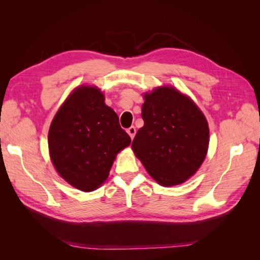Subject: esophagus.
<instances>
[{"label":"esophagus","mask_w":260,"mask_h":260,"mask_svg":"<svg viewBox=\"0 0 260 260\" xmlns=\"http://www.w3.org/2000/svg\"><path fill=\"white\" fill-rule=\"evenodd\" d=\"M127 132L129 133V136H130V138H131V139L135 138V136H136V132H137L135 125H131V127L127 130Z\"/></svg>","instance_id":"34e87169"}]
</instances>
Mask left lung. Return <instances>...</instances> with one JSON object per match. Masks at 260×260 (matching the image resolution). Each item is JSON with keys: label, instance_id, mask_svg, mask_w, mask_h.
I'll return each instance as SVG.
<instances>
[{"label": "left lung", "instance_id": "1", "mask_svg": "<svg viewBox=\"0 0 260 260\" xmlns=\"http://www.w3.org/2000/svg\"><path fill=\"white\" fill-rule=\"evenodd\" d=\"M144 99V125L133 140V152L160 185L183 183L205 159L206 118L191 99L172 86L157 88Z\"/></svg>", "mask_w": 260, "mask_h": 260}]
</instances>
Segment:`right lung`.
I'll list each match as a JSON object with an SVG mask.
<instances>
[{"mask_svg":"<svg viewBox=\"0 0 260 260\" xmlns=\"http://www.w3.org/2000/svg\"><path fill=\"white\" fill-rule=\"evenodd\" d=\"M95 86L77 88L55 115L49 131L54 167L83 192L105 182L116 155L131 143L119 118Z\"/></svg>","mask_w":260,"mask_h":260,"instance_id":"1","label":"right lung"}]
</instances>
